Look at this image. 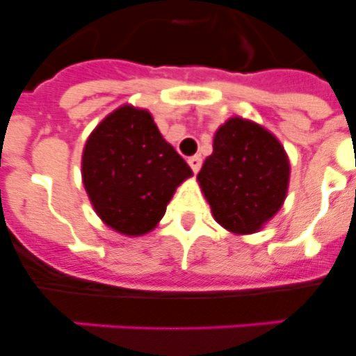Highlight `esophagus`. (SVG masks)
Here are the masks:
<instances>
[{"instance_id":"1","label":"esophagus","mask_w":356,"mask_h":356,"mask_svg":"<svg viewBox=\"0 0 356 356\" xmlns=\"http://www.w3.org/2000/svg\"><path fill=\"white\" fill-rule=\"evenodd\" d=\"M201 164H203V161H201L200 155H194V156H191V159H188V165H191V169L194 172L200 171Z\"/></svg>"}]
</instances>
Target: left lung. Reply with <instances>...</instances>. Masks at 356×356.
I'll use <instances>...</instances> for the list:
<instances>
[{
	"instance_id": "left-lung-1",
	"label": "left lung",
	"mask_w": 356,
	"mask_h": 356,
	"mask_svg": "<svg viewBox=\"0 0 356 356\" xmlns=\"http://www.w3.org/2000/svg\"><path fill=\"white\" fill-rule=\"evenodd\" d=\"M197 181L220 226L236 234L256 233L284 203L288 155L273 134L236 116L215 132L213 153Z\"/></svg>"
}]
</instances>
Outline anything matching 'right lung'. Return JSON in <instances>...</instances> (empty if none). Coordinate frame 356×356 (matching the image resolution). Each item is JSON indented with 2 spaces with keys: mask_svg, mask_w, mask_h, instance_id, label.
<instances>
[{
  "mask_svg": "<svg viewBox=\"0 0 356 356\" xmlns=\"http://www.w3.org/2000/svg\"><path fill=\"white\" fill-rule=\"evenodd\" d=\"M188 176L192 169L165 143L146 109L120 107L84 145V188L97 215L122 234L152 231Z\"/></svg>",
  "mask_w": 356,
  "mask_h": 356,
  "instance_id": "obj_1",
  "label": "right lung"
}]
</instances>
